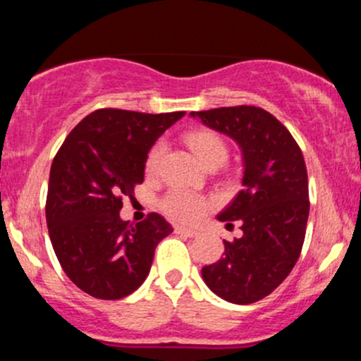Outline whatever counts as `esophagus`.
Listing matches in <instances>:
<instances>
[{
  "label": "esophagus",
  "mask_w": 361,
  "mask_h": 361,
  "mask_svg": "<svg viewBox=\"0 0 361 361\" xmlns=\"http://www.w3.org/2000/svg\"><path fill=\"white\" fill-rule=\"evenodd\" d=\"M175 233L180 234V235H185V238H197V235H198L197 231L186 229V227H176Z\"/></svg>",
  "instance_id": "obj_1"
}]
</instances>
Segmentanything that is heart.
<instances>
[{
    "instance_id": "b5f03b06",
    "label": "heart",
    "mask_w": 361,
    "mask_h": 361,
    "mask_svg": "<svg viewBox=\"0 0 361 361\" xmlns=\"http://www.w3.org/2000/svg\"><path fill=\"white\" fill-rule=\"evenodd\" d=\"M186 142L192 147L195 156L200 159V163L209 164L214 161H221L224 164L227 157V147L224 140L217 134L210 130H197L186 135ZM164 144L157 142L149 152L146 161V171L154 173L159 164L161 157L164 154ZM163 210L169 217L175 219L178 222H195L202 217L207 209V200L200 195H195L185 190H173L166 197L163 198Z\"/></svg>"
}]
</instances>
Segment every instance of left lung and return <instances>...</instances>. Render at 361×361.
Returning a JSON list of instances; mask_svg holds the SVG:
<instances>
[{"mask_svg":"<svg viewBox=\"0 0 361 361\" xmlns=\"http://www.w3.org/2000/svg\"><path fill=\"white\" fill-rule=\"evenodd\" d=\"M209 128L235 140L243 154V190L217 219L241 222L243 235L224 241L217 263L202 268L215 295L252 304L270 295L299 259L309 219L304 156L283 123L258 106L192 111Z\"/></svg>","mask_w":361,"mask_h":361,"instance_id":"left-lung-1","label":"left lung"}]
</instances>
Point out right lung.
<instances>
[{
	"label": "right lung",
	"mask_w": 361,
	"mask_h": 361,
	"mask_svg": "<svg viewBox=\"0 0 361 361\" xmlns=\"http://www.w3.org/2000/svg\"><path fill=\"white\" fill-rule=\"evenodd\" d=\"M185 111L102 109L73 128L49 176V235L62 270L91 297L117 300L147 279L157 243L173 233L159 214L130 224L122 197L144 181L151 147Z\"/></svg>",
	"instance_id": "right-lung-1"
}]
</instances>
